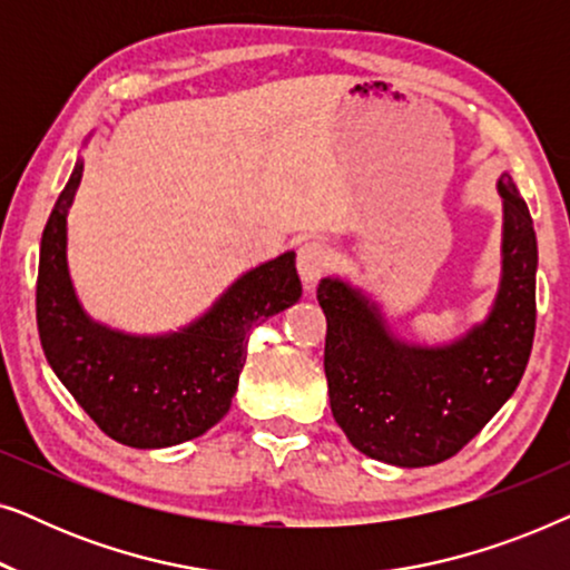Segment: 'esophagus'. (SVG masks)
Returning <instances> with one entry per match:
<instances>
[{
    "label": "esophagus",
    "instance_id": "esophagus-1",
    "mask_svg": "<svg viewBox=\"0 0 570 570\" xmlns=\"http://www.w3.org/2000/svg\"><path fill=\"white\" fill-rule=\"evenodd\" d=\"M298 275L306 287H314L318 277L332 267V248L324 240H306L298 248Z\"/></svg>",
    "mask_w": 570,
    "mask_h": 570
}]
</instances>
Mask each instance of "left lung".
I'll use <instances>...</instances> for the list:
<instances>
[{
    "mask_svg": "<svg viewBox=\"0 0 570 570\" xmlns=\"http://www.w3.org/2000/svg\"><path fill=\"white\" fill-rule=\"evenodd\" d=\"M503 197V279L485 324L446 347L404 345L361 291L326 277L316 287L326 316L324 373L347 441L396 466L446 462L517 392L537 326V236L511 176Z\"/></svg>",
    "mask_w": 570,
    "mask_h": 570,
    "instance_id": "obj_1",
    "label": "left lung"
}]
</instances>
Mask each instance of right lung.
Here are the masks:
<instances>
[{
  "label": "right lung",
  "mask_w": 570,
  "mask_h": 570,
  "mask_svg": "<svg viewBox=\"0 0 570 570\" xmlns=\"http://www.w3.org/2000/svg\"><path fill=\"white\" fill-rule=\"evenodd\" d=\"M82 160L53 205L41 238L36 322L46 361L100 431L135 449L191 441L230 410L248 332L301 298L295 254L238 277L181 332L135 337L90 322L67 269V213Z\"/></svg>",
  "instance_id": "obj_1"
}]
</instances>
